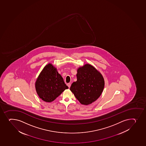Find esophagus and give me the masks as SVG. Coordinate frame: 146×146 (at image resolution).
<instances>
[{
    "mask_svg": "<svg viewBox=\"0 0 146 146\" xmlns=\"http://www.w3.org/2000/svg\"><path fill=\"white\" fill-rule=\"evenodd\" d=\"M67 85H68V88H70V87L71 86L70 83H68V84H67Z\"/></svg>",
    "mask_w": 146,
    "mask_h": 146,
    "instance_id": "obj_1",
    "label": "esophagus"
}]
</instances>
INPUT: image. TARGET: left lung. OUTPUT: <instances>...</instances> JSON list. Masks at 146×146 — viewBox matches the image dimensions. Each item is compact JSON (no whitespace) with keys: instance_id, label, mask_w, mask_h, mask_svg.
<instances>
[{"instance_id":"left-lung-1","label":"left lung","mask_w":146,"mask_h":146,"mask_svg":"<svg viewBox=\"0 0 146 146\" xmlns=\"http://www.w3.org/2000/svg\"><path fill=\"white\" fill-rule=\"evenodd\" d=\"M77 78L70 90L80 103L88 105L96 101L104 87V80L101 73L92 65L86 64L78 68Z\"/></svg>"}]
</instances>
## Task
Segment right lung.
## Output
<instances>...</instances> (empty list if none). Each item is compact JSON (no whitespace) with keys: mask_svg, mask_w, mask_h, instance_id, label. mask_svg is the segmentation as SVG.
I'll return each mask as SVG.
<instances>
[{"mask_svg":"<svg viewBox=\"0 0 146 146\" xmlns=\"http://www.w3.org/2000/svg\"><path fill=\"white\" fill-rule=\"evenodd\" d=\"M35 86L40 98L47 102L54 101L68 88L56 68L51 63L46 65L41 71L36 79Z\"/></svg>","mask_w":146,"mask_h":146,"instance_id":"right-lung-1","label":"right lung"}]
</instances>
